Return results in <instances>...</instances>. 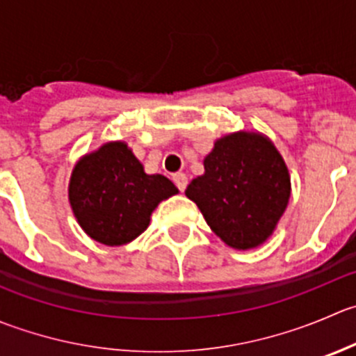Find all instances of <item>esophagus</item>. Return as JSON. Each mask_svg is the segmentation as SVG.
<instances>
[{
  "label": "esophagus",
  "mask_w": 356,
  "mask_h": 356,
  "mask_svg": "<svg viewBox=\"0 0 356 356\" xmlns=\"http://www.w3.org/2000/svg\"><path fill=\"white\" fill-rule=\"evenodd\" d=\"M174 182L175 186H177L179 191H184L186 186H188V177H186V174H174Z\"/></svg>",
  "instance_id": "esophagus-1"
}]
</instances>
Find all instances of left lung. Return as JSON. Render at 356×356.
<instances>
[{"label":"left lung","mask_w":356,"mask_h":356,"mask_svg":"<svg viewBox=\"0 0 356 356\" xmlns=\"http://www.w3.org/2000/svg\"><path fill=\"white\" fill-rule=\"evenodd\" d=\"M205 174L186 196L198 205L210 229L229 247L264 243L291 196V179L277 147L254 132L222 137L203 160Z\"/></svg>","instance_id":"obj_1"}]
</instances>
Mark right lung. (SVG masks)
I'll use <instances>...</instances> for the list:
<instances>
[{
    "label": "right lung",
    "mask_w": 356,
    "mask_h": 356,
    "mask_svg": "<svg viewBox=\"0 0 356 356\" xmlns=\"http://www.w3.org/2000/svg\"><path fill=\"white\" fill-rule=\"evenodd\" d=\"M177 193L165 175H147L125 143H108L78 161L69 202L79 226L99 243L125 245L149 226L161 200Z\"/></svg>",
    "instance_id": "add662e5"
}]
</instances>
